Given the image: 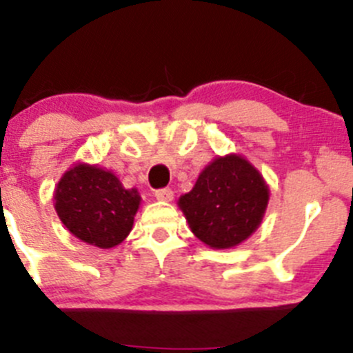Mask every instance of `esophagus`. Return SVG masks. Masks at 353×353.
I'll list each match as a JSON object with an SVG mask.
<instances>
[{"label":"esophagus","mask_w":353,"mask_h":353,"mask_svg":"<svg viewBox=\"0 0 353 353\" xmlns=\"http://www.w3.org/2000/svg\"><path fill=\"white\" fill-rule=\"evenodd\" d=\"M155 198L160 199V201H172L174 191L170 188H162V190L155 191Z\"/></svg>","instance_id":"obj_1"}]
</instances>
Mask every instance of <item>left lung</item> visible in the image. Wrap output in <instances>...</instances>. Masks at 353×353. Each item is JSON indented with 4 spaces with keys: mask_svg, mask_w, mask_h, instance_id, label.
<instances>
[{
    "mask_svg": "<svg viewBox=\"0 0 353 353\" xmlns=\"http://www.w3.org/2000/svg\"><path fill=\"white\" fill-rule=\"evenodd\" d=\"M268 186L239 155L219 157L188 194L179 198L191 230L210 248L227 249L248 239L261 223Z\"/></svg>",
    "mask_w": 353,
    "mask_h": 353,
    "instance_id": "obj_1",
    "label": "left lung"
}]
</instances>
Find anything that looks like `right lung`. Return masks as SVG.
Wrapping results in <instances>:
<instances>
[{
	"label": "right lung",
	"mask_w": 353,
	"mask_h": 353,
	"mask_svg": "<svg viewBox=\"0 0 353 353\" xmlns=\"http://www.w3.org/2000/svg\"><path fill=\"white\" fill-rule=\"evenodd\" d=\"M140 205L137 190H124L114 174L78 163L58 183L54 206L73 236L97 248L123 243Z\"/></svg>",
	"instance_id": "obj_1"
}]
</instances>
